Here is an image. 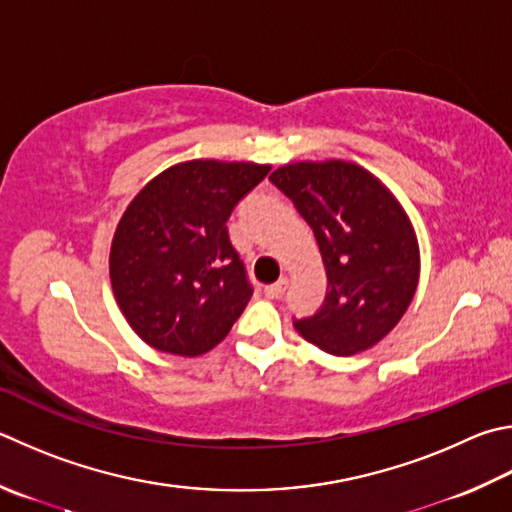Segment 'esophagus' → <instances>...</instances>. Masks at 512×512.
I'll list each match as a JSON object with an SVG mask.
<instances>
[{
    "label": "esophagus",
    "mask_w": 512,
    "mask_h": 512,
    "mask_svg": "<svg viewBox=\"0 0 512 512\" xmlns=\"http://www.w3.org/2000/svg\"><path fill=\"white\" fill-rule=\"evenodd\" d=\"M286 286H288V280H286V277H282V280H277L275 284L266 286V288H264V295L268 297V300H277V297L284 295Z\"/></svg>",
    "instance_id": "esophagus-1"
}]
</instances>
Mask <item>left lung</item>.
<instances>
[{
    "instance_id": "8db88e82",
    "label": "left lung",
    "mask_w": 512,
    "mask_h": 512,
    "mask_svg": "<svg viewBox=\"0 0 512 512\" xmlns=\"http://www.w3.org/2000/svg\"><path fill=\"white\" fill-rule=\"evenodd\" d=\"M271 181L313 228L327 268V297L318 313L293 322L297 333L333 356L378 345L405 315L421 275L407 212L351 161L288 163Z\"/></svg>"
}]
</instances>
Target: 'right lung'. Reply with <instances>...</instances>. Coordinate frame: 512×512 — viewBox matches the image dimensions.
Listing matches in <instances>:
<instances>
[{
    "instance_id": "add662e5",
    "label": "right lung",
    "mask_w": 512,
    "mask_h": 512,
    "mask_svg": "<svg viewBox=\"0 0 512 512\" xmlns=\"http://www.w3.org/2000/svg\"><path fill=\"white\" fill-rule=\"evenodd\" d=\"M268 172L271 165L248 161L176 163L129 203L111 241L109 277L147 345L194 358L228 336L253 286L226 224Z\"/></svg>"
}]
</instances>
